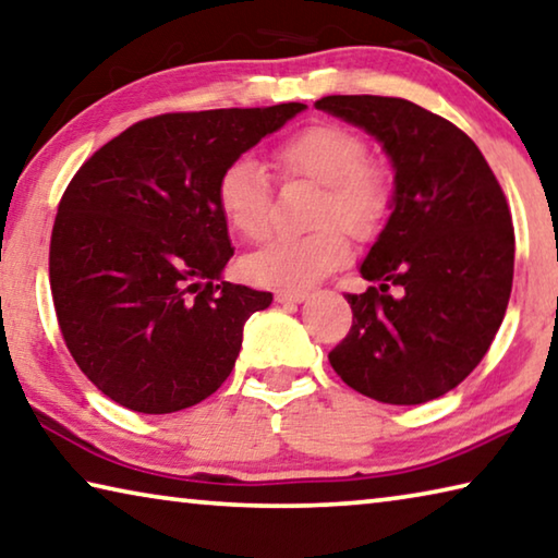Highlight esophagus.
I'll return each instance as SVG.
<instances>
[{
    "label": "esophagus",
    "mask_w": 558,
    "mask_h": 558,
    "mask_svg": "<svg viewBox=\"0 0 558 558\" xmlns=\"http://www.w3.org/2000/svg\"><path fill=\"white\" fill-rule=\"evenodd\" d=\"M308 296V291L304 289H281L277 291V301H281V304H301Z\"/></svg>",
    "instance_id": "obj_1"
}]
</instances>
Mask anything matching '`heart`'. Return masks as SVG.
<instances>
[{
	"label": "heart",
	"instance_id": "obj_1",
	"mask_svg": "<svg viewBox=\"0 0 558 558\" xmlns=\"http://www.w3.org/2000/svg\"><path fill=\"white\" fill-rule=\"evenodd\" d=\"M271 166L284 180L318 185L312 232L274 236L244 262L246 277L264 287L304 289L339 269L351 240L368 242L386 227L392 180L380 160L368 158L361 133L341 123H316L287 135L271 148ZM217 209L244 240L257 242L271 225V182L250 155L227 162L215 185Z\"/></svg>",
	"mask_w": 558,
	"mask_h": 558
}]
</instances>
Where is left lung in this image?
I'll return each instance as SVG.
<instances>
[{"label": "left lung", "mask_w": 558, "mask_h": 558, "mask_svg": "<svg viewBox=\"0 0 558 558\" xmlns=\"http://www.w3.org/2000/svg\"><path fill=\"white\" fill-rule=\"evenodd\" d=\"M316 108L361 125L396 168L392 215L345 294L353 324L328 353L345 386L378 403L420 405L477 368L514 279L507 197L468 133L405 98L324 96Z\"/></svg>", "instance_id": "obj_1"}]
</instances>
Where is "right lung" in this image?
<instances>
[{"mask_svg": "<svg viewBox=\"0 0 558 558\" xmlns=\"http://www.w3.org/2000/svg\"><path fill=\"white\" fill-rule=\"evenodd\" d=\"M304 108L145 118L71 178L51 230L53 308L73 361L118 405L178 413L232 373L244 322L271 294L217 284L234 250L215 185L227 162Z\"/></svg>", "mask_w": 558, "mask_h": 558, "instance_id": "add662e5", "label": "right lung"}]
</instances>
